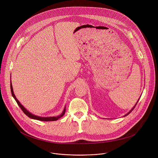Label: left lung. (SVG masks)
Segmentation results:
<instances>
[{
  "label": "left lung",
  "mask_w": 158,
  "mask_h": 158,
  "mask_svg": "<svg viewBox=\"0 0 158 158\" xmlns=\"http://www.w3.org/2000/svg\"><path fill=\"white\" fill-rule=\"evenodd\" d=\"M138 101H139V100H138ZM137 103H138V102H137ZM137 103H136V104H137ZM135 106H134V107H133V108H132V109H131V111H130V112H128V113H127V114H126V116H127V115H128V114H129V113H131V112H132V110H133V109H134V107H135Z\"/></svg>",
  "instance_id": "obj_1"
}]
</instances>
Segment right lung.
Here are the masks:
<instances>
[{"instance_id":"right-lung-1","label":"right lung","mask_w":158,"mask_h":158,"mask_svg":"<svg viewBox=\"0 0 158 158\" xmlns=\"http://www.w3.org/2000/svg\"><path fill=\"white\" fill-rule=\"evenodd\" d=\"M11 84V83H10ZM10 90H11V93H12V95L13 96V98L15 99V101L17 102V104L19 105V106L20 107V109H22V110L24 112V113L26 114V116H27L28 117H29L30 118H32V119H36V120H39V121H56L57 119H59L60 118L62 117L64 114H65V109H64V111L62 112V114H60V116H57V117H48V118H42V117H39V116H35L32 114H31V112H29L28 110H27V109H26V108L22 106L20 102L17 99V98H15V95H14V91H13V88H12V84H10Z\"/></svg>"}]
</instances>
